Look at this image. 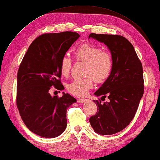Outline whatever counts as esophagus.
<instances>
[{
  "mask_svg": "<svg viewBox=\"0 0 160 160\" xmlns=\"http://www.w3.org/2000/svg\"><path fill=\"white\" fill-rule=\"evenodd\" d=\"M87 99H85V98H80V99H78V102H79V103H84V102H85V101H87Z\"/></svg>",
  "mask_w": 160,
  "mask_h": 160,
  "instance_id": "34e87169",
  "label": "esophagus"
}]
</instances>
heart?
<instances>
[{"label":"heart","instance_id":"b5f03b06","mask_svg":"<svg viewBox=\"0 0 160 160\" xmlns=\"http://www.w3.org/2000/svg\"><path fill=\"white\" fill-rule=\"evenodd\" d=\"M75 58L86 63L84 79H77L67 86L68 91L77 97H85L88 91L92 88L93 78L97 82L105 81L110 76L113 68L112 54L101 48L89 43L79 45L74 50ZM72 66V60L68 56H63L60 63L61 75L67 78Z\"/></svg>","mask_w":160,"mask_h":160}]
</instances>
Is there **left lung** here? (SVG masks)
<instances>
[{"label":"left lung","mask_w":160,"mask_h":160,"mask_svg":"<svg viewBox=\"0 0 160 160\" xmlns=\"http://www.w3.org/2000/svg\"><path fill=\"white\" fill-rule=\"evenodd\" d=\"M93 38L104 42L111 52L113 68L106 81L94 92L100 98L94 102L97 112L89 119L96 132L113 135L124 129L132 120L144 93L142 66L132 44L118 35L91 33Z\"/></svg>","instance_id":"left-lung-1"}]
</instances>
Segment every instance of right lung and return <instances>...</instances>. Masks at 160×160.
<instances>
[{
    "mask_svg": "<svg viewBox=\"0 0 160 160\" xmlns=\"http://www.w3.org/2000/svg\"><path fill=\"white\" fill-rule=\"evenodd\" d=\"M80 35L64 31L44 33L32 42L17 75L16 105L28 128L44 138H54L65 131L68 108L76 99L63 92L52 97L51 87L62 90L60 63Z\"/></svg>",
    "mask_w": 160,
    "mask_h": 160,
    "instance_id": "add662e5",
    "label": "right lung"
}]
</instances>
